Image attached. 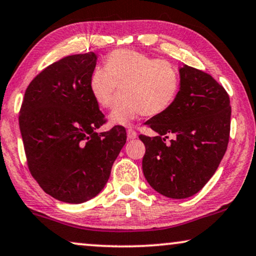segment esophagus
<instances>
[{
    "instance_id": "34e87169",
    "label": "esophagus",
    "mask_w": 256,
    "mask_h": 256,
    "mask_svg": "<svg viewBox=\"0 0 256 256\" xmlns=\"http://www.w3.org/2000/svg\"><path fill=\"white\" fill-rule=\"evenodd\" d=\"M128 139L137 138V132H136L134 128H128Z\"/></svg>"
}]
</instances>
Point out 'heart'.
Instances as JSON below:
<instances>
[{"label":"heart","mask_w":256,"mask_h":256,"mask_svg":"<svg viewBox=\"0 0 256 256\" xmlns=\"http://www.w3.org/2000/svg\"><path fill=\"white\" fill-rule=\"evenodd\" d=\"M88 88L96 103L108 108L114 124H128L140 114L156 117L174 104L180 91L178 68L139 51L119 49L108 54L105 68L91 72Z\"/></svg>","instance_id":"b5f03b06"}]
</instances>
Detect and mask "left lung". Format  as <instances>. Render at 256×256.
Wrapping results in <instances>:
<instances>
[{"mask_svg": "<svg viewBox=\"0 0 256 256\" xmlns=\"http://www.w3.org/2000/svg\"><path fill=\"white\" fill-rule=\"evenodd\" d=\"M179 72L174 104L145 122L158 136H139L146 180L172 199L194 196L216 173L230 140L232 114L230 96L210 74L188 66Z\"/></svg>", "mask_w": 256, "mask_h": 256, "instance_id": "8db88e82", "label": "left lung"}]
</instances>
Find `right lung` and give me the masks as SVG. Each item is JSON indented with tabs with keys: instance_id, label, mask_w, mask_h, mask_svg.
<instances>
[{
	"instance_id": "1",
	"label": "right lung",
	"mask_w": 256,
	"mask_h": 256,
	"mask_svg": "<svg viewBox=\"0 0 256 256\" xmlns=\"http://www.w3.org/2000/svg\"><path fill=\"white\" fill-rule=\"evenodd\" d=\"M97 56H66L26 88L18 122L29 171L44 192L63 202L96 196L126 142L124 126L97 134L106 122L88 88Z\"/></svg>"
}]
</instances>
